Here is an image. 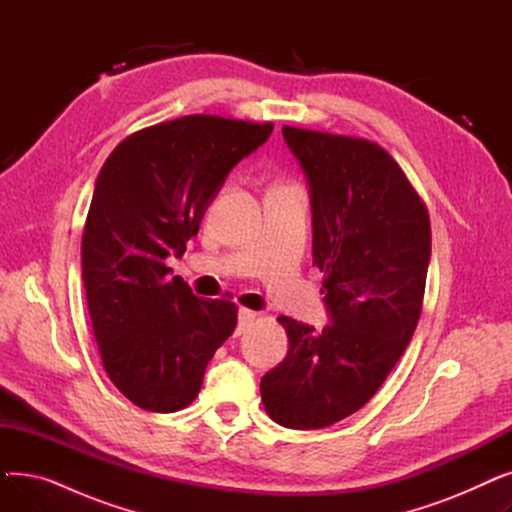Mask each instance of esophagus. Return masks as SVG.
<instances>
[{
    "label": "esophagus",
    "mask_w": 512,
    "mask_h": 512,
    "mask_svg": "<svg viewBox=\"0 0 512 512\" xmlns=\"http://www.w3.org/2000/svg\"><path fill=\"white\" fill-rule=\"evenodd\" d=\"M255 317H257L255 311H251V309H240V311H238V328H236V334L245 332V330L253 324Z\"/></svg>",
    "instance_id": "obj_1"
}]
</instances>
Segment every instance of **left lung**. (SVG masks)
Wrapping results in <instances>:
<instances>
[{"label":"left lung","instance_id":"1","mask_svg":"<svg viewBox=\"0 0 512 512\" xmlns=\"http://www.w3.org/2000/svg\"><path fill=\"white\" fill-rule=\"evenodd\" d=\"M307 176L313 265L330 321L315 330L278 317L288 355L261 378L263 407L292 429L328 427L378 392L413 338L432 228L413 184L378 143L282 128Z\"/></svg>","mask_w":512,"mask_h":512}]
</instances>
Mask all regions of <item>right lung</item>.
<instances>
[{"label": "right lung", "instance_id": "add662e5", "mask_svg": "<svg viewBox=\"0 0 512 512\" xmlns=\"http://www.w3.org/2000/svg\"><path fill=\"white\" fill-rule=\"evenodd\" d=\"M272 122L184 116L126 137L97 176L83 232V282L112 384L145 411L197 398L205 367L236 328L230 299H199L166 259L182 257L205 209Z\"/></svg>", "mask_w": 512, "mask_h": 512}]
</instances>
